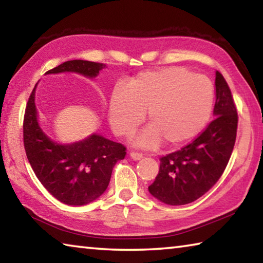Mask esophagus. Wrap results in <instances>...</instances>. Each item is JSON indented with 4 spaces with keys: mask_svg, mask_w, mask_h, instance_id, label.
Segmentation results:
<instances>
[{
    "mask_svg": "<svg viewBox=\"0 0 263 263\" xmlns=\"http://www.w3.org/2000/svg\"><path fill=\"white\" fill-rule=\"evenodd\" d=\"M130 157H131V159H133V160H136V161H138V160H141L142 158H144V155H142L141 153L131 152V153H130Z\"/></svg>",
    "mask_w": 263,
    "mask_h": 263,
    "instance_id": "1",
    "label": "esophagus"
}]
</instances>
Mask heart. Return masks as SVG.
Wrapping results in <instances>:
<instances>
[{"instance_id": "obj_1", "label": "heart", "mask_w": 263, "mask_h": 263, "mask_svg": "<svg viewBox=\"0 0 263 263\" xmlns=\"http://www.w3.org/2000/svg\"><path fill=\"white\" fill-rule=\"evenodd\" d=\"M213 87L205 75L181 67L145 72L109 100V121L119 136L133 135L147 111L149 126L135 139L137 146L157 148L162 140L180 146L201 132L210 118Z\"/></svg>"}]
</instances>
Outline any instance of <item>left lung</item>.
I'll list each match as a JSON object with an SVG mask.
<instances>
[{
  "label": "left lung",
  "instance_id": "obj_1",
  "mask_svg": "<svg viewBox=\"0 0 263 263\" xmlns=\"http://www.w3.org/2000/svg\"><path fill=\"white\" fill-rule=\"evenodd\" d=\"M215 119L191 144L160 159L149 194L168 205H184L210 190L225 171L237 137L238 114L231 90L216 72Z\"/></svg>",
  "mask_w": 263,
  "mask_h": 263
}]
</instances>
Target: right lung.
<instances>
[{
  "mask_svg": "<svg viewBox=\"0 0 263 263\" xmlns=\"http://www.w3.org/2000/svg\"><path fill=\"white\" fill-rule=\"evenodd\" d=\"M106 66L87 60L66 61L45 74L78 73L95 79ZM35 84L25 109L24 147L35 176L52 196L67 205H86L108 188L115 164L125 157L119 142L92 133L86 139L60 144L52 140L39 124Z\"/></svg>",
  "mask_w": 263,
  "mask_h": 263,
  "instance_id": "right-lung-1",
  "label": "right lung"
}]
</instances>
